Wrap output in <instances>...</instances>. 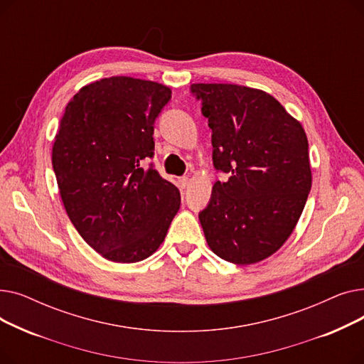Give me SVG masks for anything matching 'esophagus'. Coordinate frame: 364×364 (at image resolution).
Returning <instances> with one entry per match:
<instances>
[{
  "instance_id": "34e87169",
  "label": "esophagus",
  "mask_w": 364,
  "mask_h": 364,
  "mask_svg": "<svg viewBox=\"0 0 364 364\" xmlns=\"http://www.w3.org/2000/svg\"><path fill=\"white\" fill-rule=\"evenodd\" d=\"M188 177H181V178H178V186H180V188H186L187 186H188Z\"/></svg>"
}]
</instances>
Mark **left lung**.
Here are the masks:
<instances>
[{"label":"left lung","instance_id":"8db88e82","mask_svg":"<svg viewBox=\"0 0 364 364\" xmlns=\"http://www.w3.org/2000/svg\"><path fill=\"white\" fill-rule=\"evenodd\" d=\"M213 129L217 181L199 220L211 251L237 265L273 255L288 240L311 188L302 125L265 91L235 84H193Z\"/></svg>","mask_w":364,"mask_h":364}]
</instances>
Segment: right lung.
I'll use <instances>...</instances> for the list:
<instances>
[{
    "mask_svg": "<svg viewBox=\"0 0 364 364\" xmlns=\"http://www.w3.org/2000/svg\"><path fill=\"white\" fill-rule=\"evenodd\" d=\"M166 85L112 76L68 103L51 162L66 213L103 258L137 262L155 252L180 209L178 188L151 166L153 124Z\"/></svg>",
    "mask_w": 364,
    "mask_h": 364,
    "instance_id": "1",
    "label": "right lung"
}]
</instances>
